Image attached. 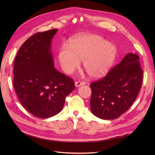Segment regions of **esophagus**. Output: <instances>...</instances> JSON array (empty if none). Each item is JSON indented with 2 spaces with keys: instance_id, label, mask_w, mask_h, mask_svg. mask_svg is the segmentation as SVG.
I'll use <instances>...</instances> for the list:
<instances>
[{
  "instance_id": "esophagus-1",
  "label": "esophagus",
  "mask_w": 155,
  "mask_h": 155,
  "mask_svg": "<svg viewBox=\"0 0 155 155\" xmlns=\"http://www.w3.org/2000/svg\"><path fill=\"white\" fill-rule=\"evenodd\" d=\"M85 84V82H81V81H76V83H75V86H76V87H79L80 86H82V85H84Z\"/></svg>"
}]
</instances>
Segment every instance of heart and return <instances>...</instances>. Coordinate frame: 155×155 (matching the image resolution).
Instances as JSON below:
<instances>
[{"label":"heart","instance_id":"b5f03b06","mask_svg":"<svg viewBox=\"0 0 155 155\" xmlns=\"http://www.w3.org/2000/svg\"><path fill=\"white\" fill-rule=\"evenodd\" d=\"M115 46L97 35H87L73 40L70 47L61 48L59 60L63 71L74 73L83 61V67L92 78H99L109 72L116 57Z\"/></svg>","mask_w":155,"mask_h":155}]
</instances>
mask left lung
Here are the masks:
<instances>
[{"label": "left lung", "instance_id": "obj_1", "mask_svg": "<svg viewBox=\"0 0 155 155\" xmlns=\"http://www.w3.org/2000/svg\"><path fill=\"white\" fill-rule=\"evenodd\" d=\"M139 56L127 54L122 61L100 81L92 83L91 110L103 120H113L127 110L142 84Z\"/></svg>", "mask_w": 155, "mask_h": 155}]
</instances>
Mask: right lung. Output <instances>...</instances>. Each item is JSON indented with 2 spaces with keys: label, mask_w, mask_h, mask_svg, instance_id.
<instances>
[{
  "label": "right lung",
  "mask_w": 155,
  "mask_h": 155,
  "mask_svg": "<svg viewBox=\"0 0 155 155\" xmlns=\"http://www.w3.org/2000/svg\"><path fill=\"white\" fill-rule=\"evenodd\" d=\"M58 30L30 37L14 61L13 86L18 100L30 113L41 118L58 114L75 89L73 79L54 68L51 40Z\"/></svg>",
  "instance_id": "add662e5"
}]
</instances>
